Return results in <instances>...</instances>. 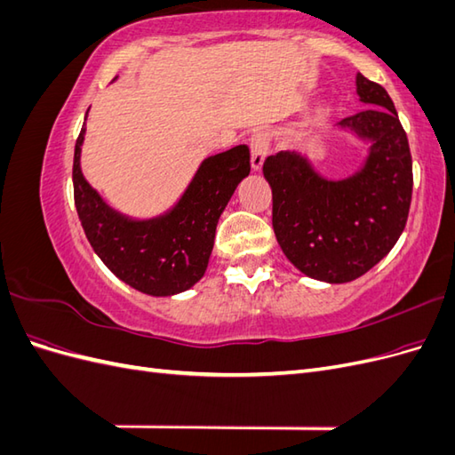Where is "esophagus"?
Returning a JSON list of instances; mask_svg holds the SVG:
<instances>
[{
	"mask_svg": "<svg viewBox=\"0 0 455 455\" xmlns=\"http://www.w3.org/2000/svg\"><path fill=\"white\" fill-rule=\"evenodd\" d=\"M269 154V139L266 132H256L251 139V164L252 171L259 172L264 167V161Z\"/></svg>",
	"mask_w": 455,
	"mask_h": 455,
	"instance_id": "1",
	"label": "esophagus"
}]
</instances>
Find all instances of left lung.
Listing matches in <instances>:
<instances>
[{
    "label": "left lung",
    "mask_w": 455,
    "mask_h": 455,
    "mask_svg": "<svg viewBox=\"0 0 455 455\" xmlns=\"http://www.w3.org/2000/svg\"><path fill=\"white\" fill-rule=\"evenodd\" d=\"M363 112L338 131L366 146L361 167L330 178L306 156L281 151L264 163L273 191V231L284 256L309 279L330 284L363 277L403 235L411 201V156L393 100L356 74Z\"/></svg>",
    "instance_id": "left-lung-1"
}]
</instances>
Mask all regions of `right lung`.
Here are the masks:
<instances>
[{
  "label": "right lung",
  "instance_id": "1",
  "mask_svg": "<svg viewBox=\"0 0 455 455\" xmlns=\"http://www.w3.org/2000/svg\"><path fill=\"white\" fill-rule=\"evenodd\" d=\"M85 132L84 123L74 154V197L92 251L119 281L142 294L163 298L189 291L209 267L220 216L251 172L249 148L203 159L171 209L132 218L109 206L81 172Z\"/></svg>",
  "mask_w": 455,
  "mask_h": 455
}]
</instances>
